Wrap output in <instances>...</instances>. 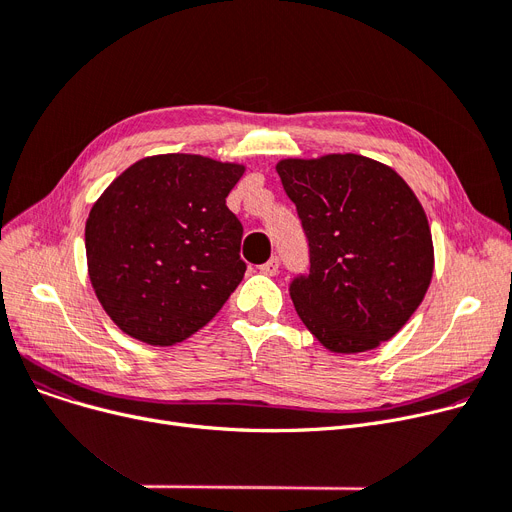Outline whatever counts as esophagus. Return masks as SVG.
<instances>
[{"instance_id": "34e87169", "label": "esophagus", "mask_w": 512, "mask_h": 512, "mask_svg": "<svg viewBox=\"0 0 512 512\" xmlns=\"http://www.w3.org/2000/svg\"><path fill=\"white\" fill-rule=\"evenodd\" d=\"M280 270V259L278 257H272L270 261H265L263 265H259V272L265 274V276H276Z\"/></svg>"}]
</instances>
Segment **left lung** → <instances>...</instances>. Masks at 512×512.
I'll list each match as a JSON object with an SVG mask.
<instances>
[{"instance_id": "8db88e82", "label": "left lung", "mask_w": 512, "mask_h": 512, "mask_svg": "<svg viewBox=\"0 0 512 512\" xmlns=\"http://www.w3.org/2000/svg\"><path fill=\"white\" fill-rule=\"evenodd\" d=\"M309 240V274L290 282L307 330L332 353L390 340L421 305L434 274L427 215L392 168L357 153L276 166Z\"/></svg>"}]
</instances>
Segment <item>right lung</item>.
Here are the masks:
<instances>
[{
  "instance_id": "right-lung-1",
  "label": "right lung",
  "mask_w": 512,
  "mask_h": 512,
  "mask_svg": "<svg viewBox=\"0 0 512 512\" xmlns=\"http://www.w3.org/2000/svg\"><path fill=\"white\" fill-rule=\"evenodd\" d=\"M245 166L191 153L139 159L91 207L87 265L128 336L172 346L215 317L245 276L242 224L226 197Z\"/></svg>"
}]
</instances>
